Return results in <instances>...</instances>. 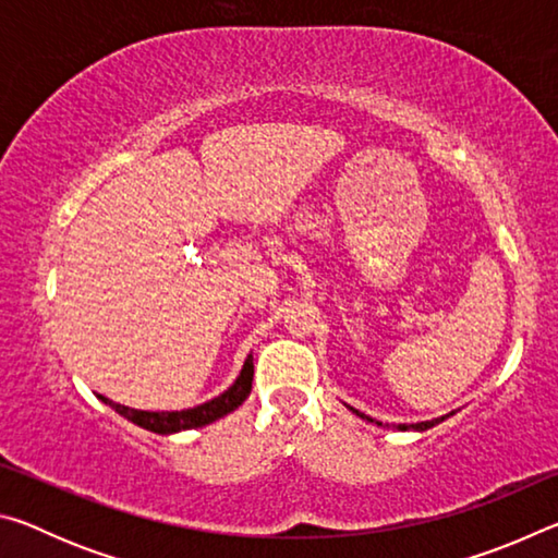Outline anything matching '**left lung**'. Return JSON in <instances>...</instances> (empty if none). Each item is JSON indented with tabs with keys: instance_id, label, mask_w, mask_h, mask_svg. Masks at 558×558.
<instances>
[{
	"instance_id": "obj_1",
	"label": "left lung",
	"mask_w": 558,
	"mask_h": 558,
	"mask_svg": "<svg viewBox=\"0 0 558 558\" xmlns=\"http://www.w3.org/2000/svg\"><path fill=\"white\" fill-rule=\"evenodd\" d=\"M349 411H352L354 415H359V418L362 421H366V423H374V426H384V428H391L389 423H381V421H376V418H372V415H366V413H362V411H356V409H352V405H347ZM456 413V411H450L448 415H440V418H433V421H421V423H399V426H393L396 430H415V433H423V430H428V428H433V426H438L440 421H446V418H450V415Z\"/></svg>"
}]
</instances>
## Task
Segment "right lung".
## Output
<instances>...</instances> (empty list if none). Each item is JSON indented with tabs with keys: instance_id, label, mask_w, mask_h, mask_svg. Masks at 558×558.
Segmentation results:
<instances>
[{
	"instance_id": "obj_1",
	"label": "right lung",
	"mask_w": 558,
	"mask_h": 558,
	"mask_svg": "<svg viewBox=\"0 0 558 558\" xmlns=\"http://www.w3.org/2000/svg\"><path fill=\"white\" fill-rule=\"evenodd\" d=\"M251 384H253V354H248V359L243 362L241 374L235 376V381L226 389L223 393L214 396L211 401H204L194 409H182V411H137L130 409V405H122L106 399V396L98 393V399L110 405L112 411L120 413L122 418H128L135 426L159 433V436H172V433L179 430H189V428H202L209 426V423L223 418L231 411L239 409V405L248 399L251 393Z\"/></svg>"
}]
</instances>
